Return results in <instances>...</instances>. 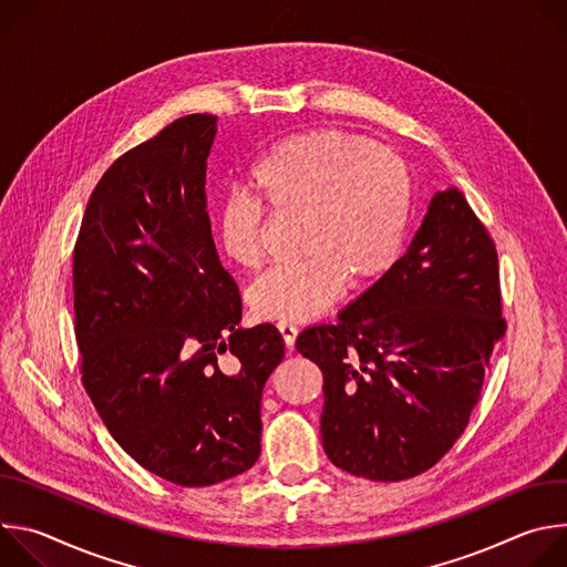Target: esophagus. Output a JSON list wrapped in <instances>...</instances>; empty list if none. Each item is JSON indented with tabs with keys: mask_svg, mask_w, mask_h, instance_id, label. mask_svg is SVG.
I'll use <instances>...</instances> for the list:
<instances>
[{
	"mask_svg": "<svg viewBox=\"0 0 567 567\" xmlns=\"http://www.w3.org/2000/svg\"><path fill=\"white\" fill-rule=\"evenodd\" d=\"M278 330L282 334V341L287 348H293L296 343V337H298V328L291 326V322H278Z\"/></svg>",
	"mask_w": 567,
	"mask_h": 567,
	"instance_id": "1",
	"label": "esophagus"
}]
</instances>
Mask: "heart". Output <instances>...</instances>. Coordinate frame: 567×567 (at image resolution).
Listing matches in <instances>:
<instances>
[{"instance_id": "b5f03b06", "label": "heart", "mask_w": 567, "mask_h": 567, "mask_svg": "<svg viewBox=\"0 0 567 567\" xmlns=\"http://www.w3.org/2000/svg\"><path fill=\"white\" fill-rule=\"evenodd\" d=\"M251 188L282 215H305L298 265L271 269L249 291L262 320L300 322L326 313L348 282L383 276L406 237L413 179L396 152L343 130H313L267 150L251 168ZM265 208L235 190L217 206L215 237L241 269L265 262Z\"/></svg>"}]
</instances>
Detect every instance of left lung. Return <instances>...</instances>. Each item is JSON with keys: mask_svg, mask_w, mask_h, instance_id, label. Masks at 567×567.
I'll return each instance as SVG.
<instances>
[{"mask_svg": "<svg viewBox=\"0 0 567 567\" xmlns=\"http://www.w3.org/2000/svg\"><path fill=\"white\" fill-rule=\"evenodd\" d=\"M498 254L457 188L435 193L409 251L296 350L322 372L320 437L343 471L415 477L464 433L505 337Z\"/></svg>", "mask_w": 567, "mask_h": 567, "instance_id": "8db88e82", "label": "left lung"}]
</instances>
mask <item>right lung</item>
<instances>
[{
	"label": "right lung",
	"instance_id": "right-lung-1",
	"mask_svg": "<svg viewBox=\"0 0 567 567\" xmlns=\"http://www.w3.org/2000/svg\"><path fill=\"white\" fill-rule=\"evenodd\" d=\"M215 132L217 116L188 114L118 156L73 249L83 385L123 451L182 487L256 464L262 388L285 357L271 322L237 328L241 300L206 213Z\"/></svg>",
	"mask_w": 567,
	"mask_h": 567
}]
</instances>
